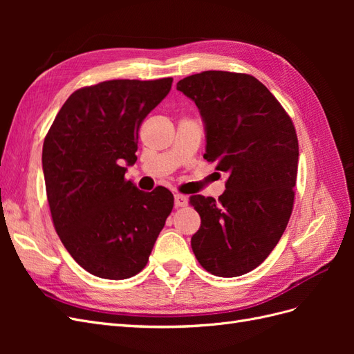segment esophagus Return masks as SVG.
<instances>
[{
    "mask_svg": "<svg viewBox=\"0 0 354 354\" xmlns=\"http://www.w3.org/2000/svg\"><path fill=\"white\" fill-rule=\"evenodd\" d=\"M174 205L177 208L180 207H186L187 205V198L185 195H180V194H176L174 195Z\"/></svg>",
    "mask_w": 354,
    "mask_h": 354,
    "instance_id": "obj_1",
    "label": "esophagus"
}]
</instances>
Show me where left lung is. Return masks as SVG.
<instances>
[{"label": "left lung", "mask_w": 354, "mask_h": 354, "mask_svg": "<svg viewBox=\"0 0 354 354\" xmlns=\"http://www.w3.org/2000/svg\"><path fill=\"white\" fill-rule=\"evenodd\" d=\"M177 90L202 116L203 158L229 174L218 201L190 196L201 216L192 250L212 274H245L269 257L291 217L298 169L294 124L251 75L205 71L180 80Z\"/></svg>", "instance_id": "8db88e82"}]
</instances>
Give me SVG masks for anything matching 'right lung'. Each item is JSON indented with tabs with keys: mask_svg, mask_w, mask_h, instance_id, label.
<instances>
[{
	"mask_svg": "<svg viewBox=\"0 0 354 354\" xmlns=\"http://www.w3.org/2000/svg\"><path fill=\"white\" fill-rule=\"evenodd\" d=\"M173 78L113 80L69 95L42 146L53 223L72 259L103 279L145 269L174 205L162 186L138 190L125 180L137 156L138 128Z\"/></svg>",
	"mask_w": 354,
	"mask_h": 354,
	"instance_id": "add662e5",
	"label": "right lung"
}]
</instances>
